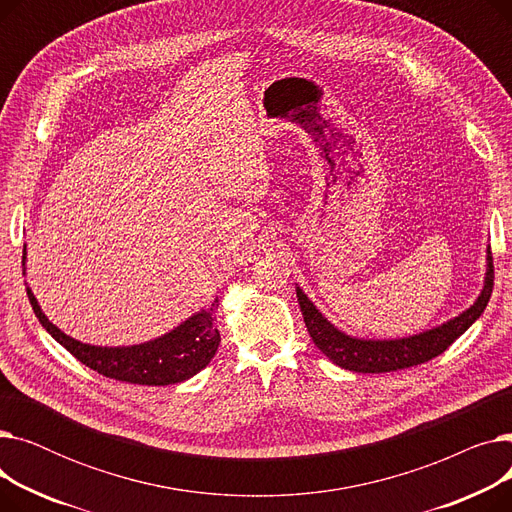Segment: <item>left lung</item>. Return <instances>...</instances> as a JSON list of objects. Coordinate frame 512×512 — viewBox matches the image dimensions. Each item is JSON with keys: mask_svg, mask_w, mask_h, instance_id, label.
Listing matches in <instances>:
<instances>
[{"mask_svg": "<svg viewBox=\"0 0 512 512\" xmlns=\"http://www.w3.org/2000/svg\"><path fill=\"white\" fill-rule=\"evenodd\" d=\"M486 261H488V270H486V278H483V288L479 292V297L475 299V303L467 311L444 321L442 326H436L432 330H425L407 338L367 340V338L348 336L319 313V309L309 301V297L299 286H297V299H299L311 340L315 342L319 351L338 367L355 371V373H386L396 369H407L442 355L456 338L465 334L475 324V319H479V315L483 313V309H486L492 297V288H494V261H492L490 249H488Z\"/></svg>", "mask_w": 512, "mask_h": 512, "instance_id": "1", "label": "left lung"}]
</instances>
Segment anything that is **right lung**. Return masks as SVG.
Masks as SVG:
<instances>
[{"label": "right lung", "instance_id": "obj_1", "mask_svg": "<svg viewBox=\"0 0 512 512\" xmlns=\"http://www.w3.org/2000/svg\"><path fill=\"white\" fill-rule=\"evenodd\" d=\"M26 261V245L22 265ZM26 272V267H24ZM26 294L41 326L56 338L70 355L93 371L118 382L141 386H170L193 378L209 365L220 346V332L213 326V313L220 301L215 299L209 309L191 315L172 332L155 340L132 346H95L66 336L58 326H53L41 311L33 290L26 286Z\"/></svg>", "mask_w": 512, "mask_h": 512}]
</instances>
